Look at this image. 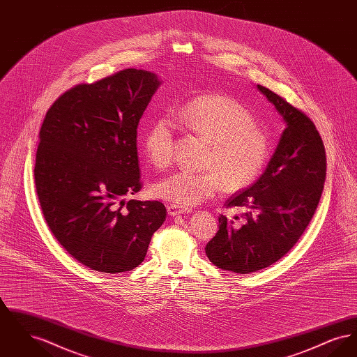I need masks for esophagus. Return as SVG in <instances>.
Instances as JSON below:
<instances>
[{
  "label": "esophagus",
  "mask_w": 357,
  "mask_h": 357,
  "mask_svg": "<svg viewBox=\"0 0 357 357\" xmlns=\"http://www.w3.org/2000/svg\"><path fill=\"white\" fill-rule=\"evenodd\" d=\"M167 213L171 217H175V215H181V214H185L187 213L186 208L181 207V206H176V204H169L167 206Z\"/></svg>",
  "instance_id": "esophagus-1"
}]
</instances>
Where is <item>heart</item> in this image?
Returning a JSON list of instances; mask_svg holds the SVG:
<instances>
[{
    "instance_id": "b5f03b06",
    "label": "heart",
    "mask_w": 357,
    "mask_h": 357,
    "mask_svg": "<svg viewBox=\"0 0 357 357\" xmlns=\"http://www.w3.org/2000/svg\"><path fill=\"white\" fill-rule=\"evenodd\" d=\"M176 119L210 143L204 165L207 170L172 172L155 185L156 197L190 207L214 197L222 187L234 192L250 186L265 167L269 135L237 99L223 93L199 95L176 111ZM174 144L172 120L166 115L155 118L143 135V149L153 167L170 166Z\"/></svg>"
}]
</instances>
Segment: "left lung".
<instances>
[{
  "mask_svg": "<svg viewBox=\"0 0 357 357\" xmlns=\"http://www.w3.org/2000/svg\"><path fill=\"white\" fill-rule=\"evenodd\" d=\"M257 88L287 128L259 179L225 204L246 208L242 225L239 217L220 215V230L204 248L210 262L239 274L271 266L296 245L314 215L326 174L325 147L314 123L266 86Z\"/></svg>",
  "mask_w": 357,
  "mask_h": 357,
  "instance_id": "1",
  "label": "left lung"
}]
</instances>
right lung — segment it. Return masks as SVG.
<instances>
[{
  "label": "right lung",
  "mask_w": 357,
  "mask_h": 357,
  "mask_svg": "<svg viewBox=\"0 0 357 357\" xmlns=\"http://www.w3.org/2000/svg\"><path fill=\"white\" fill-rule=\"evenodd\" d=\"M159 85L149 70L123 69L70 88L43 121L34 166L38 202L54 238L92 271L135 269L166 220L158 201L124 199L142 188L137 124Z\"/></svg>",
  "instance_id": "right-lung-1"
}]
</instances>
